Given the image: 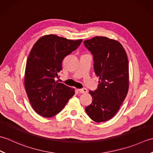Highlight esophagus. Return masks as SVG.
<instances>
[{
	"mask_svg": "<svg viewBox=\"0 0 153 153\" xmlns=\"http://www.w3.org/2000/svg\"><path fill=\"white\" fill-rule=\"evenodd\" d=\"M78 91L82 93H87L88 92V90H87L86 88H83V89H78Z\"/></svg>",
	"mask_w": 153,
	"mask_h": 153,
	"instance_id": "esophagus-1",
	"label": "esophagus"
}]
</instances>
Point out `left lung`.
<instances>
[{"label":"left lung","mask_w":153,"mask_h":153,"mask_svg":"<svg viewBox=\"0 0 153 153\" xmlns=\"http://www.w3.org/2000/svg\"><path fill=\"white\" fill-rule=\"evenodd\" d=\"M84 45L93 55L94 70L99 77L98 88L89 91L92 102L85 111L94 122H106L114 116L128 94V56L120 42L106 37L96 36Z\"/></svg>","instance_id":"1"}]
</instances>
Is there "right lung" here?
<instances>
[{
	"label": "right lung",
	"instance_id": "right-lung-1",
	"mask_svg": "<svg viewBox=\"0 0 153 153\" xmlns=\"http://www.w3.org/2000/svg\"><path fill=\"white\" fill-rule=\"evenodd\" d=\"M82 39L71 40L50 34L41 37L27 58L24 86L31 106L38 114L51 118L61 112L75 89L58 83L64 58L76 50Z\"/></svg>",
	"mask_w": 153,
	"mask_h": 153
}]
</instances>
